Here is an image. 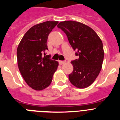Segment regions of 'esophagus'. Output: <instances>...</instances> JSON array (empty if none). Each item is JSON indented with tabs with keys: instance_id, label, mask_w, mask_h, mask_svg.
<instances>
[{
	"instance_id": "esophagus-1",
	"label": "esophagus",
	"mask_w": 120,
	"mask_h": 120,
	"mask_svg": "<svg viewBox=\"0 0 120 120\" xmlns=\"http://www.w3.org/2000/svg\"><path fill=\"white\" fill-rule=\"evenodd\" d=\"M59 64L60 65H63V64H64L65 63V61H59Z\"/></svg>"
}]
</instances>
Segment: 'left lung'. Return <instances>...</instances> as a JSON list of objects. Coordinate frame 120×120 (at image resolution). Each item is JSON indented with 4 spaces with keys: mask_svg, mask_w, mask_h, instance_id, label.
Segmentation results:
<instances>
[{
    "mask_svg": "<svg viewBox=\"0 0 120 120\" xmlns=\"http://www.w3.org/2000/svg\"><path fill=\"white\" fill-rule=\"evenodd\" d=\"M57 27L67 35L78 59L72 60L73 70L68 75L71 83L79 88L89 86L100 72L104 58L102 41L97 33L78 22H61Z\"/></svg>",
    "mask_w": 120,
    "mask_h": 120,
    "instance_id": "obj_1",
    "label": "left lung"
}]
</instances>
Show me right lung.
<instances>
[{"label":"right lung","mask_w":120,"mask_h":120,"mask_svg":"<svg viewBox=\"0 0 120 120\" xmlns=\"http://www.w3.org/2000/svg\"><path fill=\"white\" fill-rule=\"evenodd\" d=\"M57 21H47L33 26L22 38L17 50L19 69L27 85L35 90L48 87L58 63L46 55L49 34Z\"/></svg>","instance_id":"1"}]
</instances>
